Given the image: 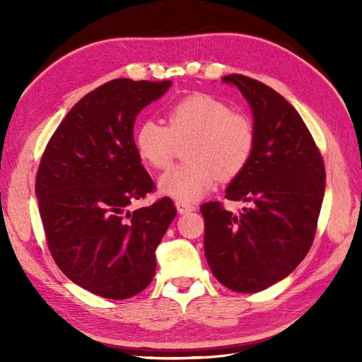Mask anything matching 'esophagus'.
<instances>
[{
    "label": "esophagus",
    "mask_w": 362,
    "mask_h": 362,
    "mask_svg": "<svg viewBox=\"0 0 362 362\" xmlns=\"http://www.w3.org/2000/svg\"><path fill=\"white\" fill-rule=\"evenodd\" d=\"M175 209L180 214H185V213H191L194 211V206L189 205V204H183V202H175Z\"/></svg>",
    "instance_id": "1"
}]
</instances>
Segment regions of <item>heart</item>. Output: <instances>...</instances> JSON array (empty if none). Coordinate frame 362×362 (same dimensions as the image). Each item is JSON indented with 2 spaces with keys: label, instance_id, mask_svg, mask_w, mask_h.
Listing matches in <instances>:
<instances>
[{
  "label": "heart",
  "instance_id": "obj_1",
  "mask_svg": "<svg viewBox=\"0 0 362 362\" xmlns=\"http://www.w3.org/2000/svg\"><path fill=\"white\" fill-rule=\"evenodd\" d=\"M168 127L156 119L136 126L134 144L146 166H171L179 144L187 143L185 165L161 177L158 188L183 204L209 194L218 179L232 180L249 166L257 134L252 121L210 95H191L169 107Z\"/></svg>",
  "mask_w": 362,
  "mask_h": 362
}]
</instances>
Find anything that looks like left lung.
Segmentation results:
<instances>
[{
  "label": "left lung",
  "mask_w": 362,
  "mask_h": 362,
  "mask_svg": "<svg viewBox=\"0 0 362 362\" xmlns=\"http://www.w3.org/2000/svg\"><path fill=\"white\" fill-rule=\"evenodd\" d=\"M222 81L247 99L257 144L249 166L226 191L228 201L250 209L233 214L221 202L201 206L205 257L224 286L258 292L288 276L311 249L325 166L302 117L280 93L243 74Z\"/></svg>",
  "instance_id": "1"
}]
</instances>
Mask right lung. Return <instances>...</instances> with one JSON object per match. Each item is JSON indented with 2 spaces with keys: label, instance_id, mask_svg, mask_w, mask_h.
<instances>
[{
  "label": "right lung",
  "instance_id": "obj_1",
  "mask_svg": "<svg viewBox=\"0 0 362 362\" xmlns=\"http://www.w3.org/2000/svg\"><path fill=\"white\" fill-rule=\"evenodd\" d=\"M169 87L121 78L90 91L60 122L38 166L35 196L51 255L73 283L104 298L148 288L156 249L177 214L169 197L127 210L156 188L135 149V118Z\"/></svg>",
  "mask_w": 362,
  "mask_h": 362
}]
</instances>
